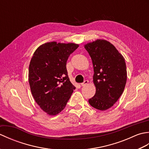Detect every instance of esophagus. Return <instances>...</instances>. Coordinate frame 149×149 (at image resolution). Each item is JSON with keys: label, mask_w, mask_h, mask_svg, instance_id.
I'll return each instance as SVG.
<instances>
[{"label": "esophagus", "mask_w": 149, "mask_h": 149, "mask_svg": "<svg viewBox=\"0 0 149 149\" xmlns=\"http://www.w3.org/2000/svg\"><path fill=\"white\" fill-rule=\"evenodd\" d=\"M88 82H89V81H88V80H85V81L83 82V83H82L81 84V85L82 86H85V85H86V84L88 83Z\"/></svg>", "instance_id": "esophagus-1"}]
</instances>
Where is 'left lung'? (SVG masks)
<instances>
[{"label": "left lung", "mask_w": 149, "mask_h": 149, "mask_svg": "<svg viewBox=\"0 0 149 149\" xmlns=\"http://www.w3.org/2000/svg\"><path fill=\"white\" fill-rule=\"evenodd\" d=\"M84 48L93 65L95 95L88 100L94 108L104 111L111 107L121 96L127 81L125 59L115 46L104 40L88 43Z\"/></svg>", "instance_id": "8db88e82"}]
</instances>
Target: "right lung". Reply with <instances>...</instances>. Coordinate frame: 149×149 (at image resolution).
<instances>
[{
  "label": "right lung",
  "instance_id": "right-lung-1",
  "mask_svg": "<svg viewBox=\"0 0 149 149\" xmlns=\"http://www.w3.org/2000/svg\"><path fill=\"white\" fill-rule=\"evenodd\" d=\"M79 47L75 43L48 42L40 45L31 58L29 83L40 108L56 115L65 108L75 87L70 81L66 61Z\"/></svg>",
  "mask_w": 149,
  "mask_h": 149
}]
</instances>
